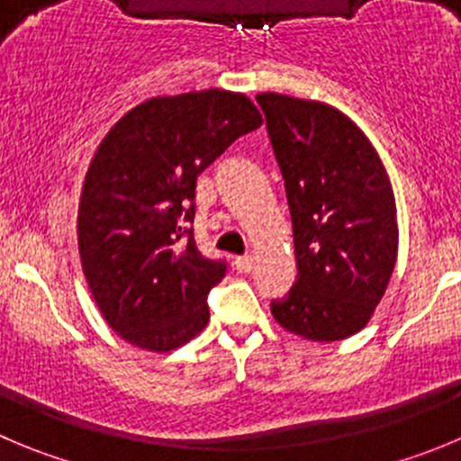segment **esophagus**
<instances>
[{"instance_id": "obj_1", "label": "esophagus", "mask_w": 461, "mask_h": 461, "mask_svg": "<svg viewBox=\"0 0 461 461\" xmlns=\"http://www.w3.org/2000/svg\"><path fill=\"white\" fill-rule=\"evenodd\" d=\"M252 266H255V257L252 255H243L234 259V268L239 270V273H250Z\"/></svg>"}]
</instances>
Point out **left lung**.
Wrapping results in <instances>:
<instances>
[{
	"label": "left lung",
	"mask_w": 461,
	"mask_h": 461,
	"mask_svg": "<svg viewBox=\"0 0 461 461\" xmlns=\"http://www.w3.org/2000/svg\"><path fill=\"white\" fill-rule=\"evenodd\" d=\"M294 221L298 282L270 303L284 330L341 341L375 312L398 255L395 197L371 140L330 104L261 93Z\"/></svg>",
	"instance_id": "obj_1"
}]
</instances>
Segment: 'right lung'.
Listing matches in <instances>:
<instances>
[{
	"instance_id": "add662e5",
	"label": "right lung",
	"mask_w": 461,
	"mask_h": 461,
	"mask_svg": "<svg viewBox=\"0 0 461 461\" xmlns=\"http://www.w3.org/2000/svg\"><path fill=\"white\" fill-rule=\"evenodd\" d=\"M261 127L243 93L211 88L152 97L113 124L86 172L79 202L81 268L118 337L167 352L209 322V291L225 261L193 239L197 175L239 136Z\"/></svg>"
}]
</instances>
